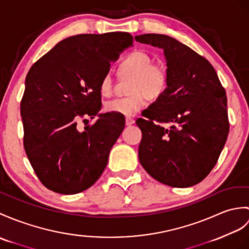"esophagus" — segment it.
Here are the masks:
<instances>
[{
  "label": "esophagus",
  "instance_id": "1",
  "mask_svg": "<svg viewBox=\"0 0 249 249\" xmlns=\"http://www.w3.org/2000/svg\"><path fill=\"white\" fill-rule=\"evenodd\" d=\"M125 123H126V125L127 126H130V125H132L135 123V120L134 119H131V118H126V120H125Z\"/></svg>",
  "mask_w": 249,
  "mask_h": 249
}]
</instances>
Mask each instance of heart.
Wrapping results in <instances>:
<instances>
[{
    "instance_id": "b5f03b06",
    "label": "heart",
    "mask_w": 249,
    "mask_h": 249,
    "mask_svg": "<svg viewBox=\"0 0 249 249\" xmlns=\"http://www.w3.org/2000/svg\"><path fill=\"white\" fill-rule=\"evenodd\" d=\"M149 54L143 51H132L120 63V71L125 75H131L129 95L117 97L106 103V110L110 113L134 115L146 105V97L157 100L162 95L169 85V71L161 62H152ZM113 80L111 74H104L100 83L103 95L112 93Z\"/></svg>"
}]
</instances>
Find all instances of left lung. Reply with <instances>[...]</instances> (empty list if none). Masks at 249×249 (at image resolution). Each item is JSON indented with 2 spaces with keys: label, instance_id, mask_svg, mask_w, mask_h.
<instances>
[{
  "label": "left lung",
  "instance_id": "left-lung-1",
  "mask_svg": "<svg viewBox=\"0 0 249 249\" xmlns=\"http://www.w3.org/2000/svg\"><path fill=\"white\" fill-rule=\"evenodd\" d=\"M164 52L169 85L136 123L139 160L149 175L173 188L200 182L216 164L229 132L226 91L211 63L166 35L136 36ZM172 124L167 130L162 124Z\"/></svg>",
  "mask_w": 249,
  "mask_h": 249
}]
</instances>
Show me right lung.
Here are the masks:
<instances>
[{"mask_svg":"<svg viewBox=\"0 0 249 249\" xmlns=\"http://www.w3.org/2000/svg\"><path fill=\"white\" fill-rule=\"evenodd\" d=\"M132 42L131 35L124 32L76 35L57 43L28 71L21 101L23 144L45 188L76 194L103 174L125 118L98 114L100 83L110 62ZM95 115L94 124L78 129L80 117Z\"/></svg>","mask_w":249,"mask_h":249,"instance_id":"right-lung-1","label":"right lung"}]
</instances>
